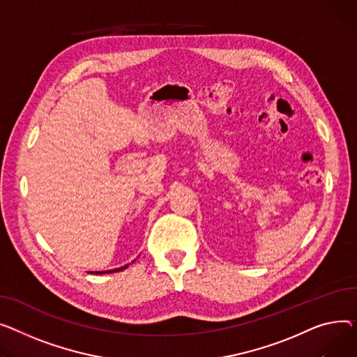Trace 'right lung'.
<instances>
[{
	"label": "right lung",
	"mask_w": 357,
	"mask_h": 357,
	"mask_svg": "<svg viewBox=\"0 0 357 357\" xmlns=\"http://www.w3.org/2000/svg\"><path fill=\"white\" fill-rule=\"evenodd\" d=\"M125 268H128V265L121 266V268H116V269H112V271H96V272H92V274H111V272H119V271H123Z\"/></svg>",
	"instance_id": "obj_1"
}]
</instances>
